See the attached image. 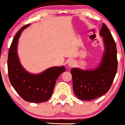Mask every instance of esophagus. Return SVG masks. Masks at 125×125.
<instances>
[{"instance_id":"obj_1","label":"esophagus","mask_w":125,"mask_h":125,"mask_svg":"<svg viewBox=\"0 0 125 125\" xmlns=\"http://www.w3.org/2000/svg\"><path fill=\"white\" fill-rule=\"evenodd\" d=\"M75 64H76V63H75V62L73 60H70V61H69V62H68V65H69V67H73L75 65Z\"/></svg>"}]
</instances>
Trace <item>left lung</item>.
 Listing matches in <instances>:
<instances>
[{"mask_svg": "<svg viewBox=\"0 0 125 125\" xmlns=\"http://www.w3.org/2000/svg\"><path fill=\"white\" fill-rule=\"evenodd\" d=\"M100 34L103 37L105 52L99 67L94 70H83L77 68H72L70 70L73 92L82 100H92L108 92L117 71L115 42L105 23L103 24Z\"/></svg>", "mask_w": 125, "mask_h": 125, "instance_id": "left-lung-1", "label": "left lung"}]
</instances>
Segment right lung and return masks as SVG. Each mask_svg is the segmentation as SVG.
Segmentation results:
<instances>
[{
  "label": "right lung",
  "instance_id": "add662e5",
  "mask_svg": "<svg viewBox=\"0 0 125 125\" xmlns=\"http://www.w3.org/2000/svg\"><path fill=\"white\" fill-rule=\"evenodd\" d=\"M27 24L17 32L9 49L8 73L10 81L18 94L26 102L42 103L52 97L56 80L65 71L64 66L49 68L38 75L27 72L22 67L17 54L18 39Z\"/></svg>",
  "mask_w": 125,
  "mask_h": 125
}]
</instances>
